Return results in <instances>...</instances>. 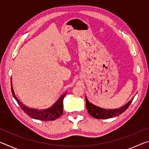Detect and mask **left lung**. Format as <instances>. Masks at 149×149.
<instances>
[{
    "mask_svg": "<svg viewBox=\"0 0 149 149\" xmlns=\"http://www.w3.org/2000/svg\"><path fill=\"white\" fill-rule=\"evenodd\" d=\"M134 98V97H133ZM133 99L128 102L125 105L120 107L117 109H104V108H100L97 107L94 104L90 103L85 97V101H86V107L88 110L89 114L93 116V118H97V119H108V118H111L115 116H118L122 114L123 112L127 109L129 106L132 102Z\"/></svg>",
    "mask_w": 149,
    "mask_h": 149,
    "instance_id": "8db88e82",
    "label": "left lung"
}]
</instances>
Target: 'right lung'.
Returning a JSON list of instances; mask_svg holds the SVG:
<instances>
[{
  "label": "right lung",
  "mask_w": 149,
  "mask_h": 149,
  "mask_svg": "<svg viewBox=\"0 0 149 149\" xmlns=\"http://www.w3.org/2000/svg\"><path fill=\"white\" fill-rule=\"evenodd\" d=\"M11 91L12 95L17 102V104L19 105L22 110L24 111L27 115H28L29 117L33 118L35 120H39L41 121H52L54 120L61 116L63 112V100L65 97L66 93L63 94L61 97L59 98V99L54 103V105H52L51 107L45 110H38L33 109V108H30L27 107L26 105L19 101L17 99V97L15 95L14 91L12 87V78H11Z\"/></svg>",
  "instance_id": "obj_1"
}]
</instances>
